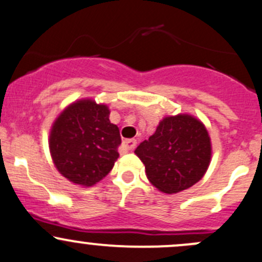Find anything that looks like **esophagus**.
Wrapping results in <instances>:
<instances>
[{
    "label": "esophagus",
    "instance_id": "1",
    "mask_svg": "<svg viewBox=\"0 0 262 262\" xmlns=\"http://www.w3.org/2000/svg\"><path fill=\"white\" fill-rule=\"evenodd\" d=\"M136 145H137L136 139H126L123 142L122 148H123V150H125V151H132L134 148H136Z\"/></svg>",
    "mask_w": 262,
    "mask_h": 262
}]
</instances>
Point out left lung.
I'll return each mask as SVG.
<instances>
[{
  "label": "left lung",
  "instance_id": "obj_1",
  "mask_svg": "<svg viewBox=\"0 0 262 262\" xmlns=\"http://www.w3.org/2000/svg\"><path fill=\"white\" fill-rule=\"evenodd\" d=\"M134 153L145 166L151 185L177 194L196 184L211 162V139L200 119L188 113L164 117Z\"/></svg>",
  "mask_w": 262,
  "mask_h": 262
}]
</instances>
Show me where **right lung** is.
Here are the masks:
<instances>
[{"instance_id":"add662e5","label":"right lung","mask_w":262,"mask_h":262,"mask_svg":"<svg viewBox=\"0 0 262 262\" xmlns=\"http://www.w3.org/2000/svg\"><path fill=\"white\" fill-rule=\"evenodd\" d=\"M109 114L107 104L83 98L67 105L54 119L50 153L57 170L71 183L89 188L113 169L122 139Z\"/></svg>"}]
</instances>
